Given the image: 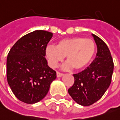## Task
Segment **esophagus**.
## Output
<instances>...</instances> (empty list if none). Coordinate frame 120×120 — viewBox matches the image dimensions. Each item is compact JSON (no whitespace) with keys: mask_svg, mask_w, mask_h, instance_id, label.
<instances>
[{"mask_svg":"<svg viewBox=\"0 0 120 120\" xmlns=\"http://www.w3.org/2000/svg\"><path fill=\"white\" fill-rule=\"evenodd\" d=\"M63 73H61V72H57V77H61L63 76Z\"/></svg>","mask_w":120,"mask_h":120,"instance_id":"1","label":"esophagus"}]
</instances>
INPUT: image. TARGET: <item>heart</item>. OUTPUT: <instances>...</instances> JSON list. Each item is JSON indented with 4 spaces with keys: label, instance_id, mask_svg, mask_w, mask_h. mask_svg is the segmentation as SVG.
Masks as SVG:
<instances>
[{
    "label": "heart",
    "instance_id": "heart-1",
    "mask_svg": "<svg viewBox=\"0 0 120 120\" xmlns=\"http://www.w3.org/2000/svg\"><path fill=\"white\" fill-rule=\"evenodd\" d=\"M96 47L93 40L83 37H73L58 41L55 47L49 46L46 55L51 67H55L66 57L65 68L73 67L82 70L90 64L95 53Z\"/></svg>",
    "mask_w": 120,
    "mask_h": 120
}]
</instances>
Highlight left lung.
<instances>
[{
    "mask_svg": "<svg viewBox=\"0 0 120 120\" xmlns=\"http://www.w3.org/2000/svg\"><path fill=\"white\" fill-rule=\"evenodd\" d=\"M97 53L95 59L87 68L73 74L74 83L68 89L69 95L79 105L90 106L103 97L112 81L114 62L105 42L95 34Z\"/></svg>",
    "mask_w": 120,
    "mask_h": 120,
    "instance_id": "1",
    "label": "left lung"
}]
</instances>
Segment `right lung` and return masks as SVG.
I'll use <instances>...</instances> for the list:
<instances>
[{
    "mask_svg": "<svg viewBox=\"0 0 120 120\" xmlns=\"http://www.w3.org/2000/svg\"><path fill=\"white\" fill-rule=\"evenodd\" d=\"M52 33L37 30L19 39L8 53L6 77L18 99L33 104L44 98L56 72L48 65L44 57Z\"/></svg>",
    "mask_w": 120,
    "mask_h": 120,
    "instance_id": "1",
    "label": "right lung"
}]
</instances>
